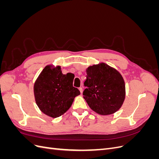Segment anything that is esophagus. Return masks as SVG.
I'll return each mask as SVG.
<instances>
[{
	"label": "esophagus",
	"mask_w": 159,
	"mask_h": 159,
	"mask_svg": "<svg viewBox=\"0 0 159 159\" xmlns=\"http://www.w3.org/2000/svg\"><path fill=\"white\" fill-rule=\"evenodd\" d=\"M79 90H80L81 93H83V88H79Z\"/></svg>",
	"instance_id": "1"
}]
</instances>
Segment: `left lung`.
<instances>
[{
	"label": "left lung",
	"instance_id": "8db88e82",
	"mask_svg": "<svg viewBox=\"0 0 159 159\" xmlns=\"http://www.w3.org/2000/svg\"><path fill=\"white\" fill-rule=\"evenodd\" d=\"M83 92L89 107L99 115L115 113L125 98V85L119 72L105 63L89 66L86 70Z\"/></svg>",
	"mask_w": 159,
	"mask_h": 159
}]
</instances>
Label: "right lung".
Wrapping results in <instances>:
<instances>
[{"label":"right lung","instance_id":"add662e5","mask_svg":"<svg viewBox=\"0 0 159 159\" xmlns=\"http://www.w3.org/2000/svg\"><path fill=\"white\" fill-rule=\"evenodd\" d=\"M74 75L63 74L61 67L46 66L34 85L36 103L41 111L53 118L65 113L71 106L74 98L80 94L73 87Z\"/></svg>","mask_w":159,"mask_h":159}]
</instances>
